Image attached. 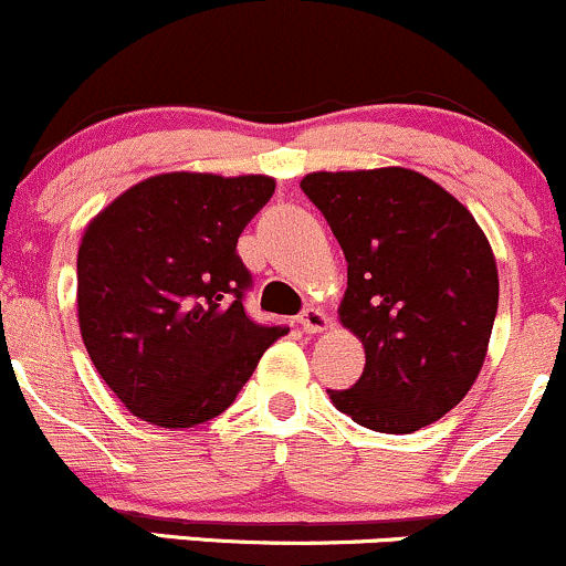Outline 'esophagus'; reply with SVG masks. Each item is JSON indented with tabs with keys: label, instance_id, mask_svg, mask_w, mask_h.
<instances>
[{
	"label": "esophagus",
	"instance_id": "1",
	"mask_svg": "<svg viewBox=\"0 0 566 566\" xmlns=\"http://www.w3.org/2000/svg\"><path fill=\"white\" fill-rule=\"evenodd\" d=\"M300 326H302L307 334H317V332H323V328L328 326V317H326V313H323V310L307 307V310H304V313L300 315Z\"/></svg>",
	"mask_w": 566,
	"mask_h": 566
}]
</instances>
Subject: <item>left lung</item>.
<instances>
[{
  "mask_svg": "<svg viewBox=\"0 0 566 566\" xmlns=\"http://www.w3.org/2000/svg\"><path fill=\"white\" fill-rule=\"evenodd\" d=\"M302 192L347 259L339 317L366 347L342 415L377 433H415L465 398L497 315V264L475 219L417 170L307 174Z\"/></svg>",
  "mask_w": 566,
  "mask_h": 566,
  "instance_id": "obj_1",
  "label": "left lung"
}]
</instances>
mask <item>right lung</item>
<instances>
[{
	"mask_svg": "<svg viewBox=\"0 0 566 566\" xmlns=\"http://www.w3.org/2000/svg\"><path fill=\"white\" fill-rule=\"evenodd\" d=\"M272 192L270 176L163 174L87 224L77 253L82 342L130 415L160 428L213 420L289 332L243 307L253 281L238 238Z\"/></svg>",
	"mask_w": 566,
	"mask_h": 566,
	"instance_id": "right-lung-1",
	"label": "right lung"
}]
</instances>
